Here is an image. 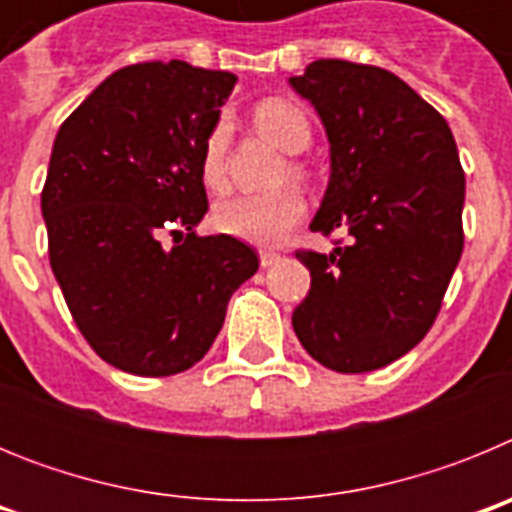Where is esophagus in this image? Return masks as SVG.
<instances>
[{
	"label": "esophagus",
	"instance_id": "obj_1",
	"mask_svg": "<svg viewBox=\"0 0 512 512\" xmlns=\"http://www.w3.org/2000/svg\"><path fill=\"white\" fill-rule=\"evenodd\" d=\"M279 261V253H274V251H259V264H261V269H269L271 264H277Z\"/></svg>",
	"mask_w": 512,
	"mask_h": 512
}]
</instances>
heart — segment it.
Instances as JSON below:
<instances>
[{
    "label": "heart",
    "instance_id": "b5f03b06",
    "mask_svg": "<svg viewBox=\"0 0 512 512\" xmlns=\"http://www.w3.org/2000/svg\"><path fill=\"white\" fill-rule=\"evenodd\" d=\"M253 125L264 138H269L284 153L307 151L312 140L310 120L295 102L269 97L253 107ZM228 125L217 122L205 138L200 158L202 182L210 189L225 187V156H228ZM302 179L305 169L297 161H289L279 179ZM305 212V197L300 189L282 187L266 194H238L230 200L217 202L212 210V225L217 233L238 238L251 246H277L287 233L300 223Z\"/></svg>",
    "mask_w": 512,
    "mask_h": 512
}]
</instances>
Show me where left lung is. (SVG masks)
<instances>
[{
    "label": "left lung",
    "mask_w": 512,
    "mask_h": 512,
    "mask_svg": "<svg viewBox=\"0 0 512 512\" xmlns=\"http://www.w3.org/2000/svg\"><path fill=\"white\" fill-rule=\"evenodd\" d=\"M289 84L330 143L310 230L351 235L330 253L297 251L312 282L292 325L318 364L374 372L423 341L461 259L459 151L449 122L392 71L320 58Z\"/></svg>",
    "instance_id": "obj_1"
}]
</instances>
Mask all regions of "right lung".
Listing matches in <instances>:
<instances>
[{
  "label": "right lung",
  "mask_w": 512,
  "mask_h": 512,
  "mask_svg": "<svg viewBox=\"0 0 512 512\" xmlns=\"http://www.w3.org/2000/svg\"><path fill=\"white\" fill-rule=\"evenodd\" d=\"M233 87L228 71L135 63L107 76L53 140L40 194L51 269L81 336L122 372H187L259 269L238 238L194 233L207 212L202 146Z\"/></svg>",
  "instance_id": "1"
}]
</instances>
